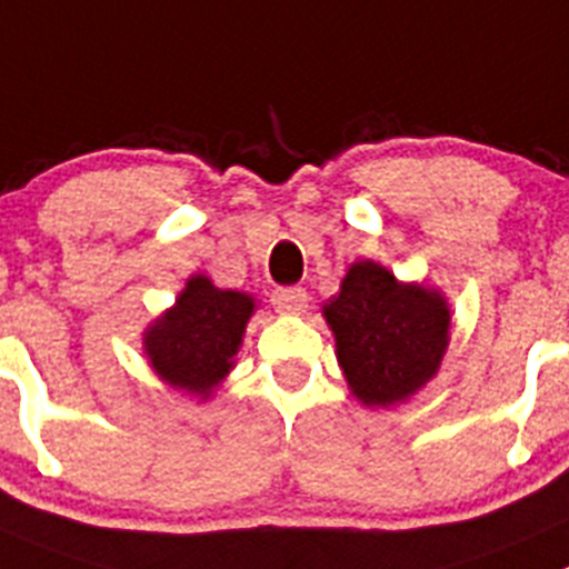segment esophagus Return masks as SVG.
Here are the masks:
<instances>
[{
	"instance_id": "esophagus-1",
	"label": "esophagus",
	"mask_w": 569,
	"mask_h": 569,
	"mask_svg": "<svg viewBox=\"0 0 569 569\" xmlns=\"http://www.w3.org/2000/svg\"><path fill=\"white\" fill-rule=\"evenodd\" d=\"M273 307L284 316H301L307 310V293L301 288H279L273 293Z\"/></svg>"
}]
</instances>
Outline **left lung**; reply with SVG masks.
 <instances>
[{"label":"left lung","instance_id":"obj_1","mask_svg":"<svg viewBox=\"0 0 569 569\" xmlns=\"http://www.w3.org/2000/svg\"><path fill=\"white\" fill-rule=\"evenodd\" d=\"M349 391L369 408H391L436 377L450 343V305L438 290L405 284L360 259L323 305Z\"/></svg>","mask_w":569,"mask_h":569}]
</instances>
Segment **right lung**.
Here are the masks:
<instances>
[{
    "instance_id": "1",
    "label": "right lung",
    "mask_w": 569,
    "mask_h": 569,
    "mask_svg": "<svg viewBox=\"0 0 569 569\" xmlns=\"http://www.w3.org/2000/svg\"><path fill=\"white\" fill-rule=\"evenodd\" d=\"M253 299L214 288L207 276H189L176 305L144 329V355L176 391L209 399L234 369Z\"/></svg>"
}]
</instances>
